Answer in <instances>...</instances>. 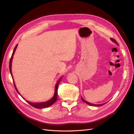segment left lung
<instances>
[{"label": "left lung", "instance_id": "left-lung-1", "mask_svg": "<svg viewBox=\"0 0 134 134\" xmlns=\"http://www.w3.org/2000/svg\"><path fill=\"white\" fill-rule=\"evenodd\" d=\"M111 40H112V41H113V42H114L115 43H116L117 44H118V43H117V41H116V40H114V39H113V38H111ZM81 98H82V100L83 101V102H85V103H87V104H89V105H90V106H96V107H99V106H103V105H104L105 103H103V104H92V103H89V102H87V101H86V100H85L83 98H82V97H81Z\"/></svg>", "mask_w": 134, "mask_h": 134}]
</instances>
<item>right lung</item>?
<instances>
[{"instance_id": "add662e5", "label": "right lung", "mask_w": 134, "mask_h": 134, "mask_svg": "<svg viewBox=\"0 0 134 134\" xmlns=\"http://www.w3.org/2000/svg\"><path fill=\"white\" fill-rule=\"evenodd\" d=\"M18 46V44H17V45L15 46L14 49L13 50V54H12V56H11V58H10V62H9V70H10V72L11 74V75L13 77V76H12V70H11V66H12V59H13V55L14 54V52L15 51V50L16 48H17V47ZM63 78L62 77H61V78L58 80V81L57 82V83H56V86H55V92H54V96H52V98L51 99H50L49 100H48L47 101H45V102H40V103H32V102H29V101H27L26 100L27 102L29 103L31 106H33L34 107H35L36 108H46V107H49L50 106H51L52 104H53L56 101V100H57V97H58V86H59V84L61 80V79H62ZM14 82V81H13ZM14 87L15 88L16 91H17V92L18 93V94H20V93H19V92L18 91V90H17V88H16L15 86V84L14 83ZM21 95V94H20Z\"/></svg>"}]
</instances>
